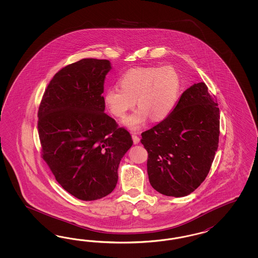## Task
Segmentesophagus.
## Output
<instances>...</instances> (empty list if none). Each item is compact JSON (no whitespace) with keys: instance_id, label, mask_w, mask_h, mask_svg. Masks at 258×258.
I'll use <instances>...</instances> for the list:
<instances>
[{"instance_id":"34e87169","label":"esophagus","mask_w":258,"mask_h":258,"mask_svg":"<svg viewBox=\"0 0 258 258\" xmlns=\"http://www.w3.org/2000/svg\"><path fill=\"white\" fill-rule=\"evenodd\" d=\"M132 137H133V143H134V145H137V144H139V142H140V138L136 135V134H134L133 133V135H132Z\"/></svg>"}]
</instances>
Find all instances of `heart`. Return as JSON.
I'll return each instance as SVG.
<instances>
[{
    "instance_id": "obj_1",
    "label": "heart",
    "mask_w": 258,
    "mask_h": 258,
    "mask_svg": "<svg viewBox=\"0 0 258 258\" xmlns=\"http://www.w3.org/2000/svg\"><path fill=\"white\" fill-rule=\"evenodd\" d=\"M119 86L106 90L105 105L112 115L124 118L137 101L139 108L124 122L137 131L150 117L161 122L171 115L179 99L180 78L171 66L136 67L123 74Z\"/></svg>"
}]
</instances>
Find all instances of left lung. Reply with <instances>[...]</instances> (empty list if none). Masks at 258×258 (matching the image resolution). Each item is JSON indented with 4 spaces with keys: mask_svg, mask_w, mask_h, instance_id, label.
Instances as JSON below:
<instances>
[{
    "mask_svg": "<svg viewBox=\"0 0 258 258\" xmlns=\"http://www.w3.org/2000/svg\"><path fill=\"white\" fill-rule=\"evenodd\" d=\"M149 153L151 186L169 197H184L210 171L219 147V109L204 82L180 95L171 115L141 134Z\"/></svg>",
    "mask_w": 258,
    "mask_h": 258,
    "instance_id": "left-lung-1",
    "label": "left lung"
}]
</instances>
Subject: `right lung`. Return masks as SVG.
<instances>
[{
	"label": "right lung",
	"mask_w": 258,
	"mask_h": 258,
	"mask_svg": "<svg viewBox=\"0 0 258 258\" xmlns=\"http://www.w3.org/2000/svg\"><path fill=\"white\" fill-rule=\"evenodd\" d=\"M107 59L83 58L58 71L38 111L41 157L56 181L81 201L116 186L118 166L133 146L130 133L104 112Z\"/></svg>",
	"instance_id": "1"
}]
</instances>
